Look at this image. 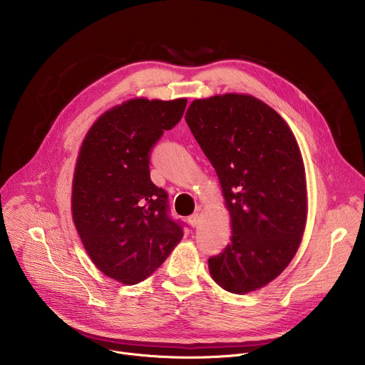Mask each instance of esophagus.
<instances>
[{"label": "esophagus", "instance_id": "1", "mask_svg": "<svg viewBox=\"0 0 365 365\" xmlns=\"http://www.w3.org/2000/svg\"><path fill=\"white\" fill-rule=\"evenodd\" d=\"M199 222H200V214H199V212H195L193 215L189 217V224H190L192 227H196Z\"/></svg>", "mask_w": 365, "mask_h": 365}]
</instances>
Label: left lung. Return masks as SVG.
Segmentation results:
<instances>
[{
	"label": "left lung",
	"mask_w": 365,
	"mask_h": 365,
	"mask_svg": "<svg viewBox=\"0 0 365 365\" xmlns=\"http://www.w3.org/2000/svg\"><path fill=\"white\" fill-rule=\"evenodd\" d=\"M185 120L214 166L231 217V242L207 259L224 290L247 294L273 282L296 255L307 220L302 153L287 123L262 99H193Z\"/></svg>",
	"instance_id": "1"
}]
</instances>
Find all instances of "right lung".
I'll list each match as a JSON object with an SVG mask.
<instances>
[{
	"instance_id": "1",
	"label": "right lung",
	"mask_w": 365,
	"mask_h": 365,
	"mask_svg": "<svg viewBox=\"0 0 365 365\" xmlns=\"http://www.w3.org/2000/svg\"><path fill=\"white\" fill-rule=\"evenodd\" d=\"M186 98H133L88 130L75 163L72 220L92 263L135 284L158 270L183 237L168 195L150 179V151L182 118Z\"/></svg>"
}]
</instances>
